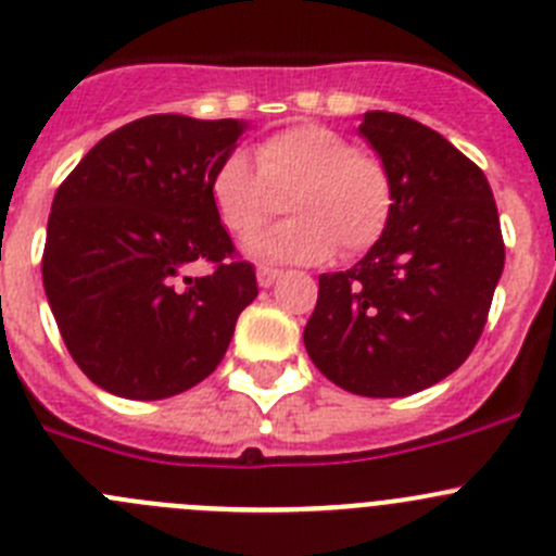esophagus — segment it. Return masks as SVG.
<instances>
[{
	"mask_svg": "<svg viewBox=\"0 0 556 556\" xmlns=\"http://www.w3.org/2000/svg\"><path fill=\"white\" fill-rule=\"evenodd\" d=\"M278 269H273V267H258L256 269V281H258V287L262 289H267V287H273L275 281H278Z\"/></svg>",
	"mask_w": 556,
	"mask_h": 556,
	"instance_id": "obj_1",
	"label": "esophagus"
}]
</instances>
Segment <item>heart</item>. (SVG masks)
Here are the masks:
<instances>
[{
    "label": "heart",
    "instance_id": "1",
    "mask_svg": "<svg viewBox=\"0 0 556 556\" xmlns=\"http://www.w3.org/2000/svg\"><path fill=\"white\" fill-rule=\"evenodd\" d=\"M278 195H287L292 218L248 242L264 262H321L336 245L343 256H361L382 240L395 213L388 163L314 123L267 136L256 166L245 152H229L210 177L215 213L235 237L262 229L281 207Z\"/></svg>",
    "mask_w": 556,
    "mask_h": 556
}]
</instances>
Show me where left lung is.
<instances>
[{
	"instance_id": "left-lung-1",
	"label": "left lung",
	"mask_w": 556,
	"mask_h": 556,
	"mask_svg": "<svg viewBox=\"0 0 556 556\" xmlns=\"http://www.w3.org/2000/svg\"><path fill=\"white\" fill-rule=\"evenodd\" d=\"M361 136L393 174L395 213L352 269L319 275L303 341L338 388L401 399L467 361L505 242L489 179L445 136L393 111H368Z\"/></svg>"
}]
</instances>
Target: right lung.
Returning a JSON list of instances; mask_svg holds the SVG:
<instances>
[{
    "instance_id": "obj_1",
    "label": "right lung",
    "mask_w": 556,
    "mask_h": 556,
    "mask_svg": "<svg viewBox=\"0 0 556 556\" xmlns=\"http://www.w3.org/2000/svg\"><path fill=\"white\" fill-rule=\"evenodd\" d=\"M245 123L152 114L100 139L60 185L43 287L67 352L98 388L157 401L218 368L258 294L210 199ZM214 269L190 279L184 267Z\"/></svg>"
}]
</instances>
